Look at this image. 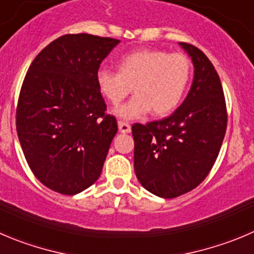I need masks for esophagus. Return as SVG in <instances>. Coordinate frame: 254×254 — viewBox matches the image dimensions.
<instances>
[{
    "label": "esophagus",
    "mask_w": 254,
    "mask_h": 254,
    "mask_svg": "<svg viewBox=\"0 0 254 254\" xmlns=\"http://www.w3.org/2000/svg\"><path fill=\"white\" fill-rule=\"evenodd\" d=\"M118 129L121 133H129L131 132V126L128 123L123 122V121H118Z\"/></svg>",
    "instance_id": "obj_1"
}]
</instances>
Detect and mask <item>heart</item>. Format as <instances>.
<instances>
[{
    "label": "heart",
    "instance_id": "1",
    "mask_svg": "<svg viewBox=\"0 0 254 254\" xmlns=\"http://www.w3.org/2000/svg\"><path fill=\"white\" fill-rule=\"evenodd\" d=\"M190 77V62L183 53L163 50H141L123 56L118 72L98 69L96 82L100 92L112 105H118L131 93L127 103L115 108V115L127 121L147 113L165 116L172 112L185 96Z\"/></svg>",
    "mask_w": 254,
    "mask_h": 254
}]
</instances>
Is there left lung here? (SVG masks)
Returning a JSON list of instances; mask_svg holds the SVG:
<instances>
[{
    "label": "left lung",
    "instance_id": "left-lung-1",
    "mask_svg": "<svg viewBox=\"0 0 254 254\" xmlns=\"http://www.w3.org/2000/svg\"><path fill=\"white\" fill-rule=\"evenodd\" d=\"M178 45L193 64V82L182 105L170 116L132 126L134 172L148 192L175 198L201 185L213 167L227 128L221 79L207 56Z\"/></svg>",
    "mask_w": 254,
    "mask_h": 254
}]
</instances>
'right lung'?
I'll list each match as a JSON object with an SVG mask.
<instances>
[{
	"label": "right lung",
	"mask_w": 254,
	"mask_h": 254,
	"mask_svg": "<svg viewBox=\"0 0 254 254\" xmlns=\"http://www.w3.org/2000/svg\"><path fill=\"white\" fill-rule=\"evenodd\" d=\"M118 43L87 33L64 35L28 68L17 106V134L33 175L55 192L77 194L102 172L118 128L116 118L105 113L96 74Z\"/></svg>",
	"instance_id": "obj_1"
}]
</instances>
